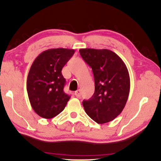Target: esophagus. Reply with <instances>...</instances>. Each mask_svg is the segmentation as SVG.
<instances>
[{
	"label": "esophagus",
	"instance_id": "esophagus-1",
	"mask_svg": "<svg viewBox=\"0 0 161 161\" xmlns=\"http://www.w3.org/2000/svg\"><path fill=\"white\" fill-rule=\"evenodd\" d=\"M80 89H78V90H77V91L75 92V95L78 98H80Z\"/></svg>",
	"mask_w": 161,
	"mask_h": 161
}]
</instances>
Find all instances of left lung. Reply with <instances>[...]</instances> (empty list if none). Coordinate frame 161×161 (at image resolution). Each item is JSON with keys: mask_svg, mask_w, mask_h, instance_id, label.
<instances>
[{"mask_svg": "<svg viewBox=\"0 0 161 161\" xmlns=\"http://www.w3.org/2000/svg\"><path fill=\"white\" fill-rule=\"evenodd\" d=\"M83 60L92 67L95 90L83 100L86 113L98 124H105L119 115L126 105L130 81L127 68L118 55L107 49L83 48Z\"/></svg>", "mask_w": 161, "mask_h": 161, "instance_id": "1", "label": "left lung"}]
</instances>
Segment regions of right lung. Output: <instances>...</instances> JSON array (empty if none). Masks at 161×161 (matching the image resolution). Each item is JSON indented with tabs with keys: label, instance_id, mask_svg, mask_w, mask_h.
Returning a JSON list of instances; mask_svg holds the SVG:
<instances>
[{
	"label": "right lung",
	"instance_id": "obj_1",
	"mask_svg": "<svg viewBox=\"0 0 161 161\" xmlns=\"http://www.w3.org/2000/svg\"><path fill=\"white\" fill-rule=\"evenodd\" d=\"M74 53L73 49H49L33 62L27 78V92L32 108L41 117H55L69 101L70 96L64 92L66 80L61 70Z\"/></svg>",
	"mask_w": 161,
	"mask_h": 161
}]
</instances>
